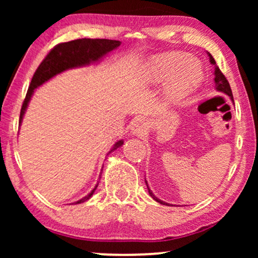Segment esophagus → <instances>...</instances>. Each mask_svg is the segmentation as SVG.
Segmentation results:
<instances>
[{"label":"esophagus","mask_w":258,"mask_h":258,"mask_svg":"<svg viewBox=\"0 0 258 258\" xmlns=\"http://www.w3.org/2000/svg\"><path fill=\"white\" fill-rule=\"evenodd\" d=\"M146 132H147V123L144 122L143 119L139 118L133 123V125H132L133 135L141 136V135H143V134Z\"/></svg>","instance_id":"34e87169"}]
</instances>
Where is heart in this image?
I'll return each instance as SVG.
<instances>
[{
    "label": "heart",
    "instance_id": "heart-1",
    "mask_svg": "<svg viewBox=\"0 0 258 258\" xmlns=\"http://www.w3.org/2000/svg\"><path fill=\"white\" fill-rule=\"evenodd\" d=\"M144 73L149 82L167 81L164 96L169 102H177L195 90L203 77L199 59L178 51L163 52L148 59Z\"/></svg>",
    "mask_w": 258,
    "mask_h": 258
}]
</instances>
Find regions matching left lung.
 <instances>
[{
  "label": "left lung",
  "mask_w": 258,
  "mask_h": 258,
  "mask_svg": "<svg viewBox=\"0 0 258 258\" xmlns=\"http://www.w3.org/2000/svg\"><path fill=\"white\" fill-rule=\"evenodd\" d=\"M208 56H209L210 63L215 67V70H214V75H215V79H214V81H215V88H216V90L220 91V93H223V94H225V95H228V96L231 98V101L234 102V97H232V93H231V88H230V84H229V82H228V80L225 79V76L223 75V74H222V72L220 70V68H218V67H217L216 62H215V59H214L213 56H211L210 52H208ZM146 184H147L148 191H149V195H150L151 197H153V199H154L155 201H156V202L163 204V206H169V203H165V202H163V201L158 200L157 197L154 195L153 191H151V190L149 189V186H148L147 181H146Z\"/></svg>",
  "instance_id": "obj_1"
}]
</instances>
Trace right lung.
<instances>
[{"mask_svg": "<svg viewBox=\"0 0 258 258\" xmlns=\"http://www.w3.org/2000/svg\"><path fill=\"white\" fill-rule=\"evenodd\" d=\"M121 45V42L115 40H105V38H81V40H75L66 42V43H59L50 50V52L45 56V58L38 66V68L35 72L33 79H31L29 89L27 91L26 98L22 104L20 114V125L22 123L24 112H26L28 104L33 96L34 90L42 86L44 82H47L52 77L58 75L68 69L80 68V67L89 66L91 63H97L100 59L109 52L118 48ZM123 141L119 140L118 142L114 144L110 151L108 154L122 147ZM101 176V175H100ZM101 178V177H100ZM98 185L91 190L86 197L74 202L75 204H80L86 202L93 196Z\"/></svg>", "mask_w": 258, "mask_h": 258, "instance_id": "obj_1", "label": "right lung"}]
</instances>
